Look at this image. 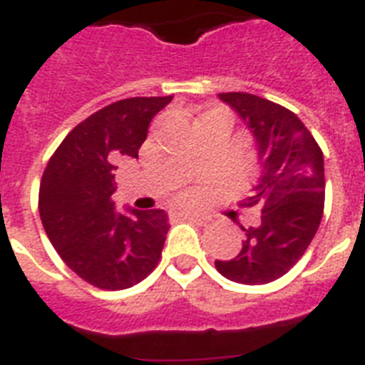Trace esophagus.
<instances>
[{
	"instance_id": "34e87169",
	"label": "esophagus",
	"mask_w": 365,
	"mask_h": 365,
	"mask_svg": "<svg viewBox=\"0 0 365 365\" xmlns=\"http://www.w3.org/2000/svg\"><path fill=\"white\" fill-rule=\"evenodd\" d=\"M174 216L180 217V220H197V222H206V220H208L205 214H197V212L191 210H178L174 212Z\"/></svg>"
}]
</instances>
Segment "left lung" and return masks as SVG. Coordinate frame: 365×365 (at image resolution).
<instances>
[{
	"instance_id": "1",
	"label": "left lung",
	"mask_w": 365,
	"mask_h": 365,
	"mask_svg": "<svg viewBox=\"0 0 365 365\" xmlns=\"http://www.w3.org/2000/svg\"><path fill=\"white\" fill-rule=\"evenodd\" d=\"M255 140L259 180L239 206L259 208V222L242 227V250L216 269L239 284L277 280L301 259L324 214V155L294 111L248 93H222Z\"/></svg>"
}]
</instances>
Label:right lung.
Wrapping results in <instances>:
<instances>
[{
  "instance_id": "obj_1",
  "label": "right lung",
  "mask_w": 365,
  "mask_h": 365,
  "mask_svg": "<svg viewBox=\"0 0 365 365\" xmlns=\"http://www.w3.org/2000/svg\"><path fill=\"white\" fill-rule=\"evenodd\" d=\"M172 96H136L106 106L73 128L48 159L39 185V216L66 265L100 289L142 282L160 259L165 210L117 212L119 160L138 159L149 123Z\"/></svg>"
}]
</instances>
